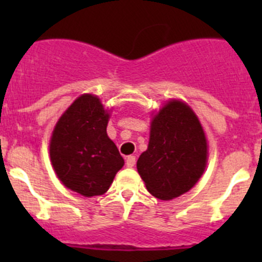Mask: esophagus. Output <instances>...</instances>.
Here are the masks:
<instances>
[{
    "label": "esophagus",
    "instance_id": "obj_1",
    "mask_svg": "<svg viewBox=\"0 0 262 262\" xmlns=\"http://www.w3.org/2000/svg\"><path fill=\"white\" fill-rule=\"evenodd\" d=\"M125 163L128 167H133V166L136 165V157H134V156H128L125 160Z\"/></svg>",
    "mask_w": 262,
    "mask_h": 262
}]
</instances>
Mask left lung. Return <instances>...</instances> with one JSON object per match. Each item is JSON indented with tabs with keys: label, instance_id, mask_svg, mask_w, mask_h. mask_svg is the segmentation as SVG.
I'll return each instance as SVG.
<instances>
[{
	"label": "left lung",
	"instance_id": "1",
	"mask_svg": "<svg viewBox=\"0 0 262 262\" xmlns=\"http://www.w3.org/2000/svg\"><path fill=\"white\" fill-rule=\"evenodd\" d=\"M207 155V139L196 115L186 104L172 100L153 118L149 143L137 168L153 196L171 200L196 184Z\"/></svg>",
	"mask_w": 262,
	"mask_h": 262
}]
</instances>
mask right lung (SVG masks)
I'll use <instances>...</instances> for the list:
<instances>
[{
  "label": "right lung",
  "instance_id": "1",
  "mask_svg": "<svg viewBox=\"0 0 262 262\" xmlns=\"http://www.w3.org/2000/svg\"><path fill=\"white\" fill-rule=\"evenodd\" d=\"M109 114L94 95H82L60 116L50 139V160L68 189L83 195L109 190L124 160L106 134Z\"/></svg>",
  "mask_w": 262,
  "mask_h": 262
}]
</instances>
